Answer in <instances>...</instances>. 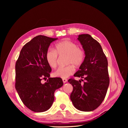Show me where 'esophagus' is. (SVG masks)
<instances>
[{
  "label": "esophagus",
  "instance_id": "esophagus-1",
  "mask_svg": "<svg viewBox=\"0 0 128 128\" xmlns=\"http://www.w3.org/2000/svg\"><path fill=\"white\" fill-rule=\"evenodd\" d=\"M62 81H63V82L64 83H66L67 82V80L66 79V78H63L62 79Z\"/></svg>",
  "mask_w": 128,
  "mask_h": 128
}]
</instances>
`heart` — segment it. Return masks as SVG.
<instances>
[{
    "label": "heart",
    "instance_id": "b5f03b06",
    "mask_svg": "<svg viewBox=\"0 0 128 128\" xmlns=\"http://www.w3.org/2000/svg\"><path fill=\"white\" fill-rule=\"evenodd\" d=\"M67 55L66 63L70 64L66 67L58 68L54 72L56 77L66 78L74 73L76 67L82 64L84 59V52L78 47L75 42L69 40H64L56 45V50L50 48L46 52V59L48 64L52 68H56L58 63V55Z\"/></svg>",
    "mask_w": 128,
    "mask_h": 128
}]
</instances>
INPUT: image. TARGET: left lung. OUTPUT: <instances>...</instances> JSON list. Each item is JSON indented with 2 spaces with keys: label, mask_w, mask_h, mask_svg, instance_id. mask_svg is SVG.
Masks as SVG:
<instances>
[{
  "label": "left lung",
  "mask_w": 128,
  "mask_h": 128,
  "mask_svg": "<svg viewBox=\"0 0 128 128\" xmlns=\"http://www.w3.org/2000/svg\"><path fill=\"white\" fill-rule=\"evenodd\" d=\"M77 40L86 56L74 76L86 82L81 84L80 80L69 79L68 82L73 87L70 97L76 109L91 112L100 105L106 96L110 84L108 61L101 45L90 34H80Z\"/></svg>",
  "instance_id": "obj_1"
}]
</instances>
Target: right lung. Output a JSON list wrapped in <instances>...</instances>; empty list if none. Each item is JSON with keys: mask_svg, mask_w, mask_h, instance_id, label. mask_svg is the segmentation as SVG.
I'll use <instances>...</instances> for the list:
<instances>
[{"mask_svg": "<svg viewBox=\"0 0 128 128\" xmlns=\"http://www.w3.org/2000/svg\"><path fill=\"white\" fill-rule=\"evenodd\" d=\"M58 38L37 36L26 44L15 64V88L22 102L29 110L43 112L51 107L54 93L63 86L60 77H50L51 68L46 54L52 42ZM47 81L42 84V79Z\"/></svg>", "mask_w": 128, "mask_h": 128, "instance_id": "1", "label": "right lung"}]
</instances>
